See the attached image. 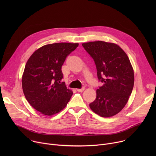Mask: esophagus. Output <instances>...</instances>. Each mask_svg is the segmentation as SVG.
Instances as JSON below:
<instances>
[{"instance_id": "34e87169", "label": "esophagus", "mask_w": 156, "mask_h": 156, "mask_svg": "<svg viewBox=\"0 0 156 156\" xmlns=\"http://www.w3.org/2000/svg\"><path fill=\"white\" fill-rule=\"evenodd\" d=\"M85 87H82L81 88H77L76 90L78 92H83L85 90Z\"/></svg>"}]
</instances>
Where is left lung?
<instances>
[{"instance_id":"8db88e82","label":"left lung","mask_w":156,"mask_h":156,"mask_svg":"<svg viewBox=\"0 0 156 156\" xmlns=\"http://www.w3.org/2000/svg\"><path fill=\"white\" fill-rule=\"evenodd\" d=\"M82 45L94 59L98 79L103 83L90 108L101 117L116 115L126 104L134 85V71L128 57L114 43L95 41Z\"/></svg>"}]
</instances>
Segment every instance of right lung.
Wrapping results in <instances>:
<instances>
[{"instance_id":"obj_1","label":"right lung","mask_w":156,"mask_h":156,"mask_svg":"<svg viewBox=\"0 0 156 156\" xmlns=\"http://www.w3.org/2000/svg\"><path fill=\"white\" fill-rule=\"evenodd\" d=\"M78 43H55L41 47L28 59L22 76L26 99L41 114L52 116L61 111L73 95L64 82L61 67Z\"/></svg>"}]
</instances>
